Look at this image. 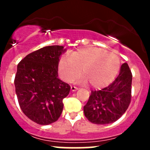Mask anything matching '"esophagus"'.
<instances>
[{"mask_svg": "<svg viewBox=\"0 0 150 150\" xmlns=\"http://www.w3.org/2000/svg\"><path fill=\"white\" fill-rule=\"evenodd\" d=\"M77 90H78V88L75 87V86H71V91H76Z\"/></svg>", "mask_w": 150, "mask_h": 150, "instance_id": "esophagus-1", "label": "esophagus"}]
</instances>
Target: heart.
Listing matches in <instances>:
<instances>
[{
	"instance_id": "obj_1",
	"label": "heart",
	"mask_w": 150,
	"mask_h": 150,
	"mask_svg": "<svg viewBox=\"0 0 150 150\" xmlns=\"http://www.w3.org/2000/svg\"><path fill=\"white\" fill-rule=\"evenodd\" d=\"M120 68V60L115 54L96 47H87L73 51L70 57L63 55L58 62L60 77L66 82H72L81 73L84 75L77 78L78 83H90L95 88L108 86L115 78Z\"/></svg>"
}]
</instances>
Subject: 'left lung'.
Returning a JSON list of instances; mask_svg holds the SVG:
<instances>
[{
    "mask_svg": "<svg viewBox=\"0 0 150 150\" xmlns=\"http://www.w3.org/2000/svg\"><path fill=\"white\" fill-rule=\"evenodd\" d=\"M132 74L127 63L122 64L118 76L107 87L92 91L83 107L84 115L92 123H112L124 114L131 98Z\"/></svg>",
    "mask_w": 150,
    "mask_h": 150,
    "instance_id": "obj_1",
    "label": "left lung"
}]
</instances>
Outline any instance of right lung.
Returning <instances> with one entry per match:
<instances>
[{"label": "right lung", "instance_id": "right-lung-1", "mask_svg": "<svg viewBox=\"0 0 150 150\" xmlns=\"http://www.w3.org/2000/svg\"><path fill=\"white\" fill-rule=\"evenodd\" d=\"M64 46L43 47L27 55L17 65L14 85L24 114L40 125L56 122L70 86L58 78V62Z\"/></svg>", "mask_w": 150, "mask_h": 150}]
</instances>
